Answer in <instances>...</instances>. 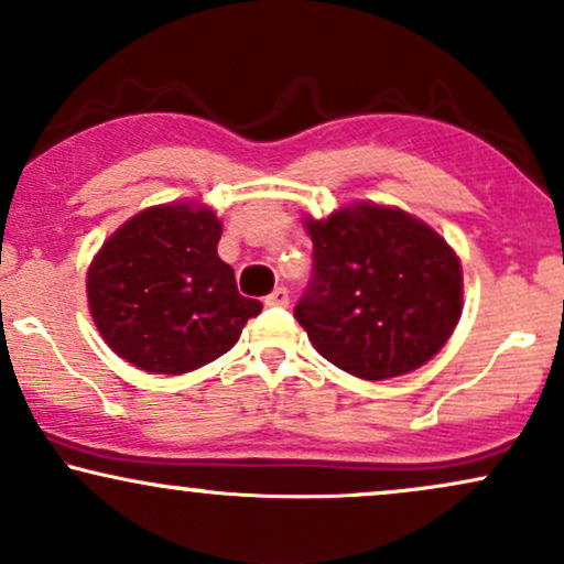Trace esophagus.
Returning <instances> with one entry per match:
<instances>
[{
  "label": "esophagus",
  "instance_id": "obj_1",
  "mask_svg": "<svg viewBox=\"0 0 564 564\" xmlns=\"http://www.w3.org/2000/svg\"><path fill=\"white\" fill-rule=\"evenodd\" d=\"M264 304H268V307H286V304H289V291L283 289V286H278L273 294L264 296Z\"/></svg>",
  "mask_w": 564,
  "mask_h": 564
}]
</instances>
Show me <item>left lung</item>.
Masks as SVG:
<instances>
[{
	"mask_svg": "<svg viewBox=\"0 0 564 564\" xmlns=\"http://www.w3.org/2000/svg\"><path fill=\"white\" fill-rule=\"evenodd\" d=\"M313 281L294 310L328 364L366 381L432 360L464 310L462 260L424 219L398 206L355 200L304 217Z\"/></svg>",
	"mask_w": 564,
	"mask_h": 564,
	"instance_id": "left-lung-1",
	"label": "left lung"
}]
</instances>
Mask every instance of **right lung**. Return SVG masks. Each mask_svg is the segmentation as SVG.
Returning <instances> with one entry per match:
<instances>
[{
	"mask_svg": "<svg viewBox=\"0 0 564 564\" xmlns=\"http://www.w3.org/2000/svg\"><path fill=\"white\" fill-rule=\"evenodd\" d=\"M223 219L196 200L148 206L100 246L87 302L102 341L148 373L196 371L225 355L262 304L217 257Z\"/></svg>",
	"mask_w": 564,
	"mask_h": 564,
	"instance_id": "1",
	"label": "right lung"
}]
</instances>
